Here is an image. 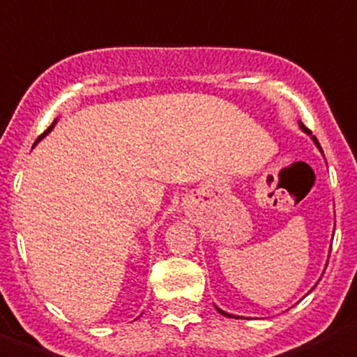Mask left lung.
I'll use <instances>...</instances> for the list:
<instances>
[{
	"instance_id": "8db88e82",
	"label": "left lung",
	"mask_w": 357,
	"mask_h": 357,
	"mask_svg": "<svg viewBox=\"0 0 357 357\" xmlns=\"http://www.w3.org/2000/svg\"><path fill=\"white\" fill-rule=\"evenodd\" d=\"M302 129H303V131H307V127L303 126V123H302ZM314 142H316V145H320V144H318V140H316V138H314ZM217 311H219V312H222L221 309H217ZM222 314H226V312H222ZM228 316H230V314H228Z\"/></svg>"
}]
</instances>
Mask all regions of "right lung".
<instances>
[{
    "mask_svg": "<svg viewBox=\"0 0 357 357\" xmlns=\"http://www.w3.org/2000/svg\"><path fill=\"white\" fill-rule=\"evenodd\" d=\"M52 127H54V123H52V126H50V127H48V129H46V131H45V132H43V135H41V136H39V140H41V138H43V136H45V135H46V132H50V129H52Z\"/></svg>",
    "mask_w": 357,
    "mask_h": 357,
    "instance_id": "right-lung-1",
    "label": "right lung"
}]
</instances>
